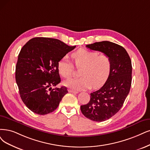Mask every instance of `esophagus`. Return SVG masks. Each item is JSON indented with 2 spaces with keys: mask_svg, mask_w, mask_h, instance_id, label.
Instances as JSON below:
<instances>
[{
  "mask_svg": "<svg viewBox=\"0 0 150 150\" xmlns=\"http://www.w3.org/2000/svg\"><path fill=\"white\" fill-rule=\"evenodd\" d=\"M69 93H79V91H74V90H69Z\"/></svg>",
  "mask_w": 150,
  "mask_h": 150,
  "instance_id": "1",
  "label": "esophagus"
}]
</instances>
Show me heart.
<instances>
[{
  "label": "heart",
  "mask_w": 150,
  "mask_h": 150,
  "mask_svg": "<svg viewBox=\"0 0 150 150\" xmlns=\"http://www.w3.org/2000/svg\"><path fill=\"white\" fill-rule=\"evenodd\" d=\"M76 68H81V77L64 82V85L76 90L93 88L97 89L104 85L109 79L112 68V60L106 54H98L96 51L80 49L71 54ZM60 75L65 79H69L73 74L74 67L67 57L60 59L57 64Z\"/></svg>",
  "instance_id": "1"
}]
</instances>
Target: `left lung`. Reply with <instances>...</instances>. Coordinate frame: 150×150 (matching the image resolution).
Instances as JSON below:
<instances>
[{
  "label": "left lung",
  "instance_id": "1",
  "mask_svg": "<svg viewBox=\"0 0 150 150\" xmlns=\"http://www.w3.org/2000/svg\"><path fill=\"white\" fill-rule=\"evenodd\" d=\"M86 47L108 54L112 60L111 71L106 82L100 89L90 94L89 103L80 107L86 118L103 122L119 112L129 95L132 83V62L126 50L112 42H96Z\"/></svg>",
  "mask_w": 150,
  "mask_h": 150
}]
</instances>
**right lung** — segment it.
I'll return each instance as SVG.
<instances>
[{"label": "right lung", "instance_id": "right-lung-1", "mask_svg": "<svg viewBox=\"0 0 150 150\" xmlns=\"http://www.w3.org/2000/svg\"><path fill=\"white\" fill-rule=\"evenodd\" d=\"M57 39L32 38L21 48L16 65L15 79L22 101L32 112L45 115L56 109L68 93L60 82L59 60L75 48Z\"/></svg>", "mask_w": 150, "mask_h": 150}]
</instances>
